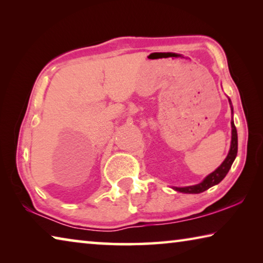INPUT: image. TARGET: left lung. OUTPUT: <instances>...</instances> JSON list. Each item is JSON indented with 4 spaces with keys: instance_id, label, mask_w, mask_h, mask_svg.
I'll return each mask as SVG.
<instances>
[{
    "instance_id": "left-lung-1",
    "label": "left lung",
    "mask_w": 263,
    "mask_h": 263,
    "mask_svg": "<svg viewBox=\"0 0 263 263\" xmlns=\"http://www.w3.org/2000/svg\"><path fill=\"white\" fill-rule=\"evenodd\" d=\"M229 102L231 104V111L233 114V108H232V103H231V100L229 99ZM231 126H232V140H231V148L229 151V154L226 159L222 161V163L218 167L215 172H212L211 174H209L205 179H204L201 183L195 184V185H189V186H183V188H177L175 186L176 191H180V193H184V194H199L203 193V191L208 190L211 186L216 185L219 183V182L224 179L228 174L231 166L234 161L235 157H237L238 153V133H237V128H235L233 119L231 121Z\"/></svg>"
}]
</instances>
